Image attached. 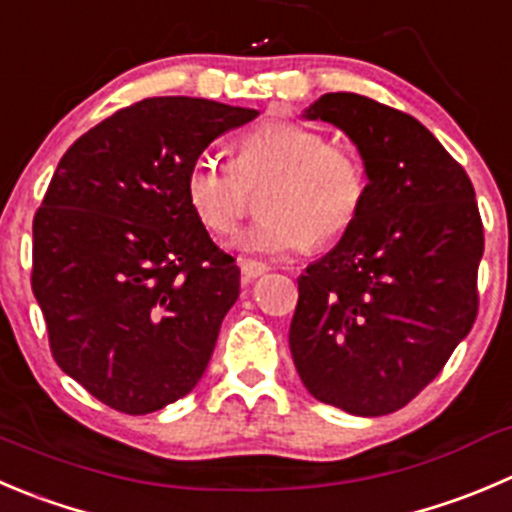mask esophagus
Listing matches in <instances>:
<instances>
[{
    "label": "esophagus",
    "instance_id": "1",
    "mask_svg": "<svg viewBox=\"0 0 512 512\" xmlns=\"http://www.w3.org/2000/svg\"><path fill=\"white\" fill-rule=\"evenodd\" d=\"M240 270H242V280L252 282L257 280V277L265 275L270 267H267L265 262H257V260H240Z\"/></svg>",
    "mask_w": 512,
    "mask_h": 512
}]
</instances>
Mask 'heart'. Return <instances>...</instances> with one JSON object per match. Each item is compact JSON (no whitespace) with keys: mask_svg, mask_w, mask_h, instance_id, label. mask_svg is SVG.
<instances>
[{"mask_svg":"<svg viewBox=\"0 0 512 512\" xmlns=\"http://www.w3.org/2000/svg\"><path fill=\"white\" fill-rule=\"evenodd\" d=\"M265 187L262 217L237 235L250 255H292L345 237L367 200V167L355 150L330 145L297 122H265L245 132L232 162L200 155L185 177L187 202L212 235H230L250 207V190Z\"/></svg>","mask_w":512,"mask_h":512,"instance_id":"heart-1","label":"heart"}]
</instances>
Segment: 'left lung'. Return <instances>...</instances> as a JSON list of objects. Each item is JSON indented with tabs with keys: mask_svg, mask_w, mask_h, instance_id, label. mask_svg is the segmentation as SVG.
<instances>
[{
	"mask_svg": "<svg viewBox=\"0 0 512 512\" xmlns=\"http://www.w3.org/2000/svg\"><path fill=\"white\" fill-rule=\"evenodd\" d=\"M307 119L355 142L370 185L352 230L297 277L292 360L312 398L377 418L428 388L473 327L483 220L468 172L410 114L330 92Z\"/></svg>",
	"mask_w": 512,
	"mask_h": 512,
	"instance_id": "1",
	"label": "left lung"
}]
</instances>
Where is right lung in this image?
I'll return each instance as SVG.
<instances>
[{
	"label": "right lung",
	"instance_id": "1",
	"mask_svg": "<svg viewBox=\"0 0 512 512\" xmlns=\"http://www.w3.org/2000/svg\"><path fill=\"white\" fill-rule=\"evenodd\" d=\"M255 109L150 97L59 160L32 222V292L54 362L99 403L147 415L185 398L240 295V267L187 202L192 162Z\"/></svg>",
	"mask_w": 512,
	"mask_h": 512
}]
</instances>
